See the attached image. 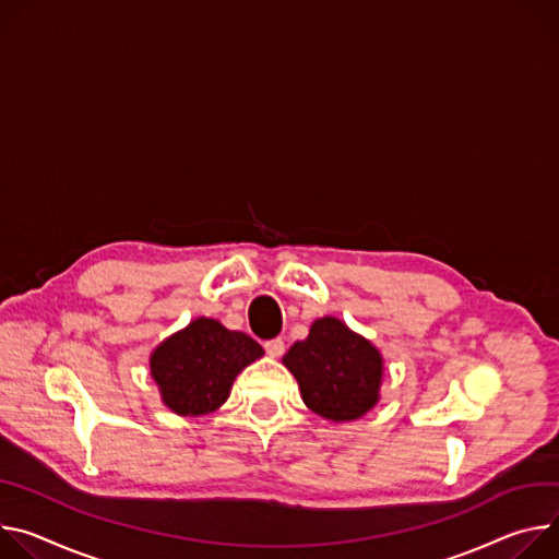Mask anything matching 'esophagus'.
Returning a JSON list of instances; mask_svg holds the SVG:
<instances>
[{"label": "esophagus", "mask_w": 559, "mask_h": 559, "mask_svg": "<svg viewBox=\"0 0 559 559\" xmlns=\"http://www.w3.org/2000/svg\"><path fill=\"white\" fill-rule=\"evenodd\" d=\"M264 348H266V353L271 355V357H280V355H284V342L277 337V340H269L266 344H264Z\"/></svg>", "instance_id": "34e87169"}]
</instances>
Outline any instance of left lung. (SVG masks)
Returning <instances> with one entry per match:
<instances>
[{"label":"left lung","instance_id":"obj_1","mask_svg":"<svg viewBox=\"0 0 559 559\" xmlns=\"http://www.w3.org/2000/svg\"><path fill=\"white\" fill-rule=\"evenodd\" d=\"M304 404L331 421H353L380 400L382 353L337 318L313 322L308 337L284 355Z\"/></svg>","mask_w":559,"mask_h":559}]
</instances>
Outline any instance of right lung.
Returning <instances> with one entry per match:
<instances>
[{
    "label": "right lung",
    "instance_id": "right-lung-1",
    "mask_svg": "<svg viewBox=\"0 0 559 559\" xmlns=\"http://www.w3.org/2000/svg\"><path fill=\"white\" fill-rule=\"evenodd\" d=\"M262 355L264 348L253 337L198 318L153 350L151 376L173 413L200 417L219 408L235 378Z\"/></svg>",
    "mask_w": 559,
    "mask_h": 559
}]
</instances>
